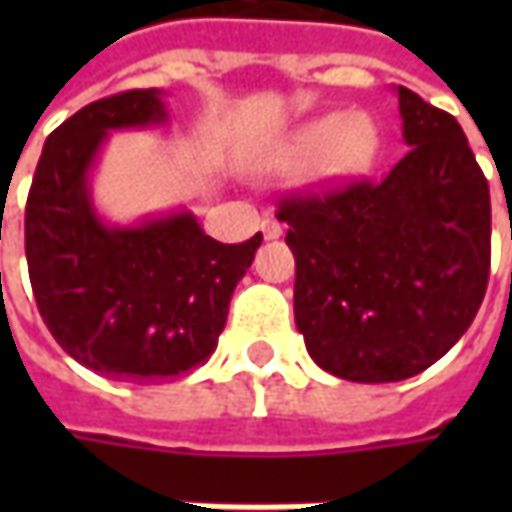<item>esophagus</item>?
Masks as SVG:
<instances>
[{
    "mask_svg": "<svg viewBox=\"0 0 512 512\" xmlns=\"http://www.w3.org/2000/svg\"><path fill=\"white\" fill-rule=\"evenodd\" d=\"M262 233H265V239H279L282 236V225L276 219H265L262 222Z\"/></svg>",
    "mask_w": 512,
    "mask_h": 512,
    "instance_id": "34e87169",
    "label": "esophagus"
}]
</instances>
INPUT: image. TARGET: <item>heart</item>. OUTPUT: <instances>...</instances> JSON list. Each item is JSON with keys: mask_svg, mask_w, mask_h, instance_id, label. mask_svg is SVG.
I'll return each instance as SVG.
<instances>
[{"mask_svg": "<svg viewBox=\"0 0 512 512\" xmlns=\"http://www.w3.org/2000/svg\"><path fill=\"white\" fill-rule=\"evenodd\" d=\"M379 150V130L364 113H330L296 130L282 150L285 168L319 162L325 176H347L364 170Z\"/></svg>", "mask_w": 512, "mask_h": 512, "instance_id": "obj_1", "label": "heart"}]
</instances>
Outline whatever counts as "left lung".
Returning <instances> with one entry per match:
<instances>
[{
	"label": "left lung",
	"instance_id": "obj_1",
	"mask_svg": "<svg viewBox=\"0 0 512 512\" xmlns=\"http://www.w3.org/2000/svg\"><path fill=\"white\" fill-rule=\"evenodd\" d=\"M407 156L279 202L296 256L293 313L307 353L347 382H402L476 319L490 276V187L462 125L396 88Z\"/></svg>",
	"mask_w": 512,
	"mask_h": 512
}]
</instances>
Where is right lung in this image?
<instances>
[{"label":"right lung","instance_id":"add662e5","mask_svg":"<svg viewBox=\"0 0 512 512\" xmlns=\"http://www.w3.org/2000/svg\"><path fill=\"white\" fill-rule=\"evenodd\" d=\"M159 90L90 102L45 142L25 207L36 307L62 350L116 382L156 384L199 367L225 330L230 296L262 233L222 245L193 213L105 225L88 173L110 130L165 122Z\"/></svg>","mask_w":512,"mask_h":512}]
</instances>
